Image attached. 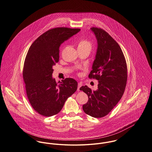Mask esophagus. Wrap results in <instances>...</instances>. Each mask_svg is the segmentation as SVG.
Listing matches in <instances>:
<instances>
[{"label": "esophagus", "mask_w": 152, "mask_h": 152, "mask_svg": "<svg viewBox=\"0 0 152 152\" xmlns=\"http://www.w3.org/2000/svg\"><path fill=\"white\" fill-rule=\"evenodd\" d=\"M82 83H78V87H77V91H80V88L82 86Z\"/></svg>", "instance_id": "1"}]
</instances>
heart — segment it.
<instances>
[{
	"label": "heart",
	"mask_w": 152,
	"mask_h": 152,
	"mask_svg": "<svg viewBox=\"0 0 152 152\" xmlns=\"http://www.w3.org/2000/svg\"><path fill=\"white\" fill-rule=\"evenodd\" d=\"M77 50L80 51H86L90 53L93 48V45L90 41L87 39H82L77 43Z\"/></svg>",
	"instance_id": "heart-1"
}]
</instances>
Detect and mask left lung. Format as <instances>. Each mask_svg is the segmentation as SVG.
<instances>
[{
	"label": "left lung",
	"mask_w": 152,
	"mask_h": 152,
	"mask_svg": "<svg viewBox=\"0 0 152 152\" xmlns=\"http://www.w3.org/2000/svg\"><path fill=\"white\" fill-rule=\"evenodd\" d=\"M91 29L97 39L98 48L88 77L98 81V90L93 91L87 86L80 90L88 96L83 105L84 112L100 118L107 115L121 98L127 84V66L124 54L113 37L101 28Z\"/></svg>",
	"instance_id": "1"
}]
</instances>
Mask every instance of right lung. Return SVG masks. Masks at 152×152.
Returning <instances> with one entry per match:
<instances>
[{"mask_svg": "<svg viewBox=\"0 0 152 152\" xmlns=\"http://www.w3.org/2000/svg\"><path fill=\"white\" fill-rule=\"evenodd\" d=\"M80 31L58 27L48 30L29 47L23 65V80L30 104L42 116L58 114L66 99L77 88V83L66 78L59 84L52 78L53 66L59 61L60 45Z\"/></svg>", "mask_w": 152, "mask_h": 152, "instance_id": "add662e5", "label": "right lung"}]
</instances>
